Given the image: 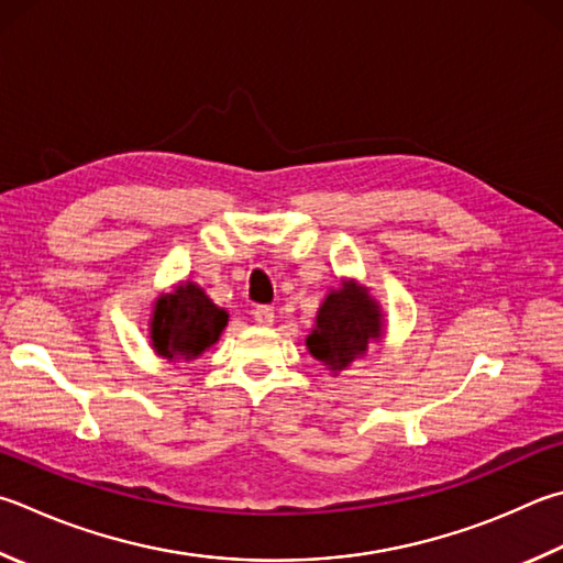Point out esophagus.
Masks as SVG:
<instances>
[{"instance_id":"1","label":"esophagus","mask_w":563,"mask_h":563,"mask_svg":"<svg viewBox=\"0 0 563 563\" xmlns=\"http://www.w3.org/2000/svg\"><path fill=\"white\" fill-rule=\"evenodd\" d=\"M253 320H255V324H261V327H271L273 320H275V310L268 308V305H258V308L253 310Z\"/></svg>"}]
</instances>
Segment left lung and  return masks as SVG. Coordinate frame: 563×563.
I'll return each mask as SVG.
<instances>
[{
    "instance_id": "8db88e82",
    "label": "left lung",
    "mask_w": 563,
    "mask_h": 563,
    "mask_svg": "<svg viewBox=\"0 0 563 563\" xmlns=\"http://www.w3.org/2000/svg\"><path fill=\"white\" fill-rule=\"evenodd\" d=\"M384 310L372 290L354 278L330 288L317 310L312 332L305 336L308 352L332 374L360 362L374 342L386 334Z\"/></svg>"
}]
</instances>
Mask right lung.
I'll return each mask as SVG.
<instances>
[{
  "instance_id": "add662e5",
  "label": "right lung",
  "mask_w": 563,
  "mask_h": 563,
  "mask_svg": "<svg viewBox=\"0 0 563 563\" xmlns=\"http://www.w3.org/2000/svg\"><path fill=\"white\" fill-rule=\"evenodd\" d=\"M227 324L229 312L213 305L201 285L181 280L152 302L150 346L167 362H191L219 342Z\"/></svg>"
}]
</instances>
